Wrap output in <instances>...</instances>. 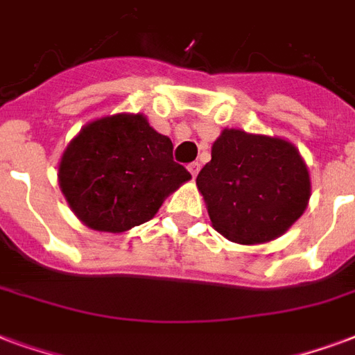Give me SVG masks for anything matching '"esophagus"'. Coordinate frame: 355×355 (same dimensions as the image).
I'll return each instance as SVG.
<instances>
[{"label":"esophagus","mask_w":355,"mask_h":355,"mask_svg":"<svg viewBox=\"0 0 355 355\" xmlns=\"http://www.w3.org/2000/svg\"><path fill=\"white\" fill-rule=\"evenodd\" d=\"M189 172L193 174V178H196L200 172V162H191V164H189Z\"/></svg>","instance_id":"obj_1"}]
</instances>
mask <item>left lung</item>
<instances>
[{
  "label": "left lung",
  "mask_w": 355,
  "mask_h": 355,
  "mask_svg": "<svg viewBox=\"0 0 355 355\" xmlns=\"http://www.w3.org/2000/svg\"><path fill=\"white\" fill-rule=\"evenodd\" d=\"M213 228L241 245L279 238L307 209L311 178L294 144L225 129L196 178Z\"/></svg>",
  "instance_id": "1"
}]
</instances>
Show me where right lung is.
I'll return each instance as SVG.
<instances>
[{"label": "right lung", "mask_w": 355, "mask_h": 355, "mask_svg": "<svg viewBox=\"0 0 355 355\" xmlns=\"http://www.w3.org/2000/svg\"><path fill=\"white\" fill-rule=\"evenodd\" d=\"M172 149L144 114L95 119L63 151L61 193L92 230L127 232L155 217L168 194L191 180Z\"/></svg>", "instance_id": "1"}]
</instances>
